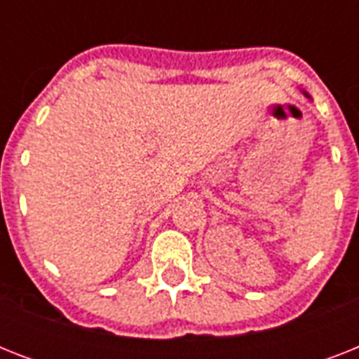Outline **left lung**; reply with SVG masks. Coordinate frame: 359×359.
Returning a JSON list of instances; mask_svg holds the SVG:
<instances>
[{"label": "left lung", "instance_id": "left-lung-1", "mask_svg": "<svg viewBox=\"0 0 359 359\" xmlns=\"http://www.w3.org/2000/svg\"><path fill=\"white\" fill-rule=\"evenodd\" d=\"M302 93H304V95H306L307 98H311V97H309V93H306V91H302Z\"/></svg>", "mask_w": 359, "mask_h": 359}]
</instances>
